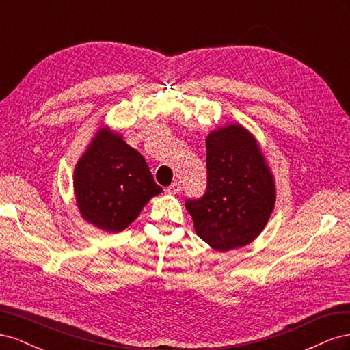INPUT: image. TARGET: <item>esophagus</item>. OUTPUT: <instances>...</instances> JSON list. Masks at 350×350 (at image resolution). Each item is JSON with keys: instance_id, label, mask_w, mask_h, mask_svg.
<instances>
[{"instance_id": "esophagus-1", "label": "esophagus", "mask_w": 350, "mask_h": 350, "mask_svg": "<svg viewBox=\"0 0 350 350\" xmlns=\"http://www.w3.org/2000/svg\"><path fill=\"white\" fill-rule=\"evenodd\" d=\"M179 191H181V184H179V183H172L171 185L166 188L167 194H178Z\"/></svg>"}]
</instances>
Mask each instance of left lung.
Returning a JSON list of instances; mask_svg holds the SVG:
<instances>
[{
    "instance_id": "8db88e82",
    "label": "left lung",
    "mask_w": 350,
    "mask_h": 350,
    "mask_svg": "<svg viewBox=\"0 0 350 350\" xmlns=\"http://www.w3.org/2000/svg\"><path fill=\"white\" fill-rule=\"evenodd\" d=\"M207 189L187 200L197 235L217 251L248 245L266 228L276 203V184L258 142L245 126L229 124L210 131Z\"/></svg>"
}]
</instances>
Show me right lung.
Instances as JSON below:
<instances>
[{
    "label": "right lung",
    "instance_id": "obj_1",
    "mask_svg": "<svg viewBox=\"0 0 350 350\" xmlns=\"http://www.w3.org/2000/svg\"><path fill=\"white\" fill-rule=\"evenodd\" d=\"M72 187L81 217L105 232H121L163 189L144 157L120 133L102 126L74 169Z\"/></svg>",
    "mask_w": 350,
    "mask_h": 350
}]
</instances>
